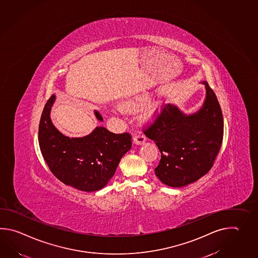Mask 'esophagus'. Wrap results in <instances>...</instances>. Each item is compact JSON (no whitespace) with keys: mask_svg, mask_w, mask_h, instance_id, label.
<instances>
[{"mask_svg":"<svg viewBox=\"0 0 258 258\" xmlns=\"http://www.w3.org/2000/svg\"><path fill=\"white\" fill-rule=\"evenodd\" d=\"M133 142L136 144V145H142L144 142H146V137L142 134V133H139L136 134L134 138H133Z\"/></svg>","mask_w":258,"mask_h":258,"instance_id":"obj_1","label":"esophagus"}]
</instances>
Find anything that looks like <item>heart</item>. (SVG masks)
I'll use <instances>...</instances> for the list:
<instances>
[{"instance_id":"1","label":"heart","mask_w":258,"mask_h":258,"mask_svg":"<svg viewBox=\"0 0 258 258\" xmlns=\"http://www.w3.org/2000/svg\"><path fill=\"white\" fill-rule=\"evenodd\" d=\"M149 98H150V96L148 95H138V96H134L132 98L122 102L119 106H120L121 109L125 112H133V111L139 109L140 107H142V105H145L149 101ZM162 107H163L162 101H153L145 111L143 118L153 119L155 116H157L160 111L162 110Z\"/></svg>"}]
</instances>
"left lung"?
Wrapping results in <instances>:
<instances>
[{"label":"left lung","mask_w":258,"mask_h":258,"mask_svg":"<svg viewBox=\"0 0 258 258\" xmlns=\"http://www.w3.org/2000/svg\"><path fill=\"white\" fill-rule=\"evenodd\" d=\"M201 84L205 85L206 97L199 110L187 115L177 105L167 104L144 131L161 153L155 174L162 183L172 187H182L205 175L221 149V106L209 84Z\"/></svg>","instance_id":"left-lung-1"}]
</instances>
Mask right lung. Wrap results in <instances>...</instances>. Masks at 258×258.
I'll use <instances>...</instances> for the list:
<instances>
[{"label":"right lung","instance_id":"right-lung-1","mask_svg":"<svg viewBox=\"0 0 258 258\" xmlns=\"http://www.w3.org/2000/svg\"><path fill=\"white\" fill-rule=\"evenodd\" d=\"M55 100L56 95H51L39 122L38 142L43 157L63 184L85 192L102 189L115 174L121 158L131 150V134H115L96 126L84 137H67L58 132L50 118ZM95 116L103 121L98 111L95 110Z\"/></svg>","mask_w":258,"mask_h":258}]
</instances>
